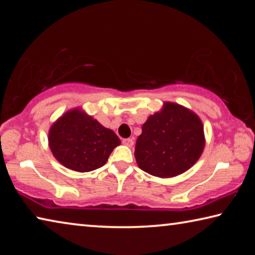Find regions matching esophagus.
<instances>
[{
    "label": "esophagus",
    "mask_w": 255,
    "mask_h": 255,
    "mask_svg": "<svg viewBox=\"0 0 255 255\" xmlns=\"http://www.w3.org/2000/svg\"><path fill=\"white\" fill-rule=\"evenodd\" d=\"M123 144L128 146V147H131V146L133 145L132 138H125V139H123Z\"/></svg>",
    "instance_id": "obj_1"
}]
</instances>
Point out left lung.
I'll return each mask as SVG.
<instances>
[{
    "label": "left lung",
    "instance_id": "1",
    "mask_svg": "<svg viewBox=\"0 0 255 255\" xmlns=\"http://www.w3.org/2000/svg\"><path fill=\"white\" fill-rule=\"evenodd\" d=\"M205 147L204 127L192 111L166 102L150 116L138 136L136 162L148 174L171 178L189 170Z\"/></svg>",
    "mask_w": 255,
    "mask_h": 255
}]
</instances>
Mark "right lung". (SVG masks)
<instances>
[{
  "label": "right lung",
  "instance_id": "add662e5",
  "mask_svg": "<svg viewBox=\"0 0 255 255\" xmlns=\"http://www.w3.org/2000/svg\"><path fill=\"white\" fill-rule=\"evenodd\" d=\"M49 147L68 169L90 172L103 166L120 139L110 129L80 109L60 117L49 130Z\"/></svg>",
  "mask_w": 255,
  "mask_h": 255
}]
</instances>
